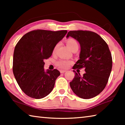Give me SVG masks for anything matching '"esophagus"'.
Masks as SVG:
<instances>
[{
    "label": "esophagus",
    "mask_w": 125,
    "mask_h": 125,
    "mask_svg": "<svg viewBox=\"0 0 125 125\" xmlns=\"http://www.w3.org/2000/svg\"><path fill=\"white\" fill-rule=\"evenodd\" d=\"M65 72H66V71H63V70H61V71H60V72H61V73H65Z\"/></svg>",
    "instance_id": "34e87169"
}]
</instances>
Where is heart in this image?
Listing matches in <instances>:
<instances>
[{
	"mask_svg": "<svg viewBox=\"0 0 125 125\" xmlns=\"http://www.w3.org/2000/svg\"><path fill=\"white\" fill-rule=\"evenodd\" d=\"M66 44L69 49L73 51L74 50H77L79 48V45H78V42L76 41L75 39H68L66 40ZM58 46V44L55 46V47L53 50V53H54L56 51L57 48ZM71 61H68L66 60H63V59H60L56 63V64L57 66L62 69H67L69 67V65L71 64Z\"/></svg>",
	"mask_w": 125,
	"mask_h": 125,
	"instance_id": "1",
	"label": "heart"
}]
</instances>
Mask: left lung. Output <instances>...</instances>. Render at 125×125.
<instances>
[{
  "label": "left lung",
  "mask_w": 125,
  "mask_h": 125,
  "mask_svg": "<svg viewBox=\"0 0 125 125\" xmlns=\"http://www.w3.org/2000/svg\"><path fill=\"white\" fill-rule=\"evenodd\" d=\"M71 36L78 41L80 46L79 60L73 69L84 68L85 73H76L70 86L78 96L85 99L99 95L104 89L112 69L111 54L107 44L100 36L89 31H70Z\"/></svg>",
  "instance_id": "obj_1"
}]
</instances>
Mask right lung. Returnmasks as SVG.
<instances>
[{
	"mask_svg": "<svg viewBox=\"0 0 125 125\" xmlns=\"http://www.w3.org/2000/svg\"><path fill=\"white\" fill-rule=\"evenodd\" d=\"M67 33V30H33L16 44L12 71L18 85L27 96L39 99L52 92L60 72L56 69L45 71L43 60L50 57L55 46Z\"/></svg>",
	"mask_w": 125,
	"mask_h": 125,
	"instance_id": "1",
	"label": "right lung"
}]
</instances>
